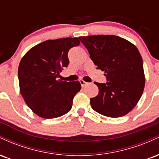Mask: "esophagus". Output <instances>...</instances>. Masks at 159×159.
<instances>
[{
    "mask_svg": "<svg viewBox=\"0 0 159 159\" xmlns=\"http://www.w3.org/2000/svg\"><path fill=\"white\" fill-rule=\"evenodd\" d=\"M79 82H80V84H81V87H85V86L87 85V84H88V83H87V82L84 81V80H82V79L79 80Z\"/></svg>",
    "mask_w": 159,
    "mask_h": 159,
    "instance_id": "esophagus-1",
    "label": "esophagus"
}]
</instances>
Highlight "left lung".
Returning <instances> with one entry per match:
<instances>
[{
  "instance_id": "obj_1",
  "label": "left lung",
  "mask_w": 159,
  "mask_h": 159,
  "mask_svg": "<svg viewBox=\"0 0 159 159\" xmlns=\"http://www.w3.org/2000/svg\"><path fill=\"white\" fill-rule=\"evenodd\" d=\"M96 69L105 71L106 83L95 82L98 93L90 98L98 114L116 118L127 114L141 97L145 85L143 60L130 42L114 35L80 36Z\"/></svg>"
}]
</instances>
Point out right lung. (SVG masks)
<instances>
[{"mask_svg": "<svg viewBox=\"0 0 159 159\" xmlns=\"http://www.w3.org/2000/svg\"><path fill=\"white\" fill-rule=\"evenodd\" d=\"M79 44L78 38L47 40L30 49L21 60L18 71L20 92L27 106L38 116L52 119L72 108L81 84L62 81L58 78L69 65V49Z\"/></svg>", "mask_w": 159, "mask_h": 159, "instance_id": "obj_1", "label": "right lung"}]
</instances>
